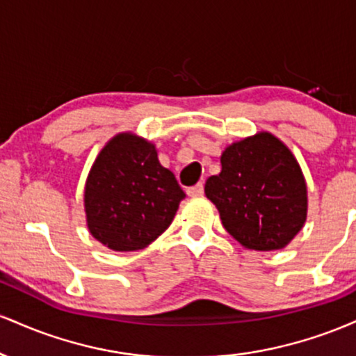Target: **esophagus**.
Listing matches in <instances>:
<instances>
[{"label": "esophagus", "instance_id": "esophagus-1", "mask_svg": "<svg viewBox=\"0 0 356 356\" xmlns=\"http://www.w3.org/2000/svg\"><path fill=\"white\" fill-rule=\"evenodd\" d=\"M204 194V184L202 182H197L195 186H192L187 189V195H191V197H197V195H202Z\"/></svg>", "mask_w": 356, "mask_h": 356}]
</instances>
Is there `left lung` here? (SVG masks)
I'll return each instance as SVG.
<instances>
[{
    "mask_svg": "<svg viewBox=\"0 0 356 356\" xmlns=\"http://www.w3.org/2000/svg\"><path fill=\"white\" fill-rule=\"evenodd\" d=\"M220 165L204 191L226 231L248 249L284 248L306 220V182L288 147L257 134L227 147Z\"/></svg>",
    "mask_w": 356,
    "mask_h": 356,
    "instance_id": "1",
    "label": "left lung"
}]
</instances>
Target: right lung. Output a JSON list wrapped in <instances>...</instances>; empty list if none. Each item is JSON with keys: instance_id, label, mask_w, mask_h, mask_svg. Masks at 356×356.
I'll list each match as a JSON object with an SVG mask.
<instances>
[{"instance_id": "obj_1", "label": "right lung", "mask_w": 356, "mask_h": 356, "mask_svg": "<svg viewBox=\"0 0 356 356\" xmlns=\"http://www.w3.org/2000/svg\"><path fill=\"white\" fill-rule=\"evenodd\" d=\"M184 197L174 174L159 164L155 147L120 134L102 149L88 174V229L113 251H137L170 226Z\"/></svg>"}]
</instances>
